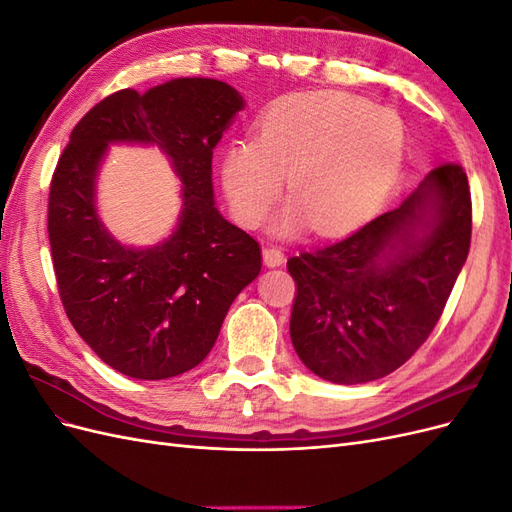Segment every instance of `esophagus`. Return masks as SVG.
Segmentation results:
<instances>
[{
  "instance_id": "1",
  "label": "esophagus",
  "mask_w": 512,
  "mask_h": 512,
  "mask_svg": "<svg viewBox=\"0 0 512 512\" xmlns=\"http://www.w3.org/2000/svg\"><path fill=\"white\" fill-rule=\"evenodd\" d=\"M262 260H265V265L269 269H275V267H282L286 258L280 247H265V250H262Z\"/></svg>"
}]
</instances>
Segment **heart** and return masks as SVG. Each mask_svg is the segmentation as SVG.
Masks as SVG:
<instances>
[{
    "label": "heart",
    "mask_w": 512,
    "mask_h": 512,
    "mask_svg": "<svg viewBox=\"0 0 512 512\" xmlns=\"http://www.w3.org/2000/svg\"><path fill=\"white\" fill-rule=\"evenodd\" d=\"M406 123L391 108L312 91L275 100L258 119L256 141H232L222 158V188L237 222L256 228L282 196L273 224L280 237L312 226L339 237L374 218L404 168Z\"/></svg>",
    "instance_id": "b5f03b06"
}]
</instances>
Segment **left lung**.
Segmentation results:
<instances>
[{
	"instance_id": "8db88e82",
	"label": "left lung",
	"mask_w": 512,
	"mask_h": 512,
	"mask_svg": "<svg viewBox=\"0 0 512 512\" xmlns=\"http://www.w3.org/2000/svg\"><path fill=\"white\" fill-rule=\"evenodd\" d=\"M470 237L468 177L444 164L397 209L292 256L290 339L303 365L335 384L371 382L404 365L440 320Z\"/></svg>"
}]
</instances>
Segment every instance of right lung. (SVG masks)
Returning a JSON list of instances; mask_svg holds the SVG:
<instances>
[{"label":"right lung","instance_id":"1","mask_svg":"<svg viewBox=\"0 0 512 512\" xmlns=\"http://www.w3.org/2000/svg\"><path fill=\"white\" fill-rule=\"evenodd\" d=\"M218 79L121 89L76 123L49 194L59 297L85 344L136 380H166L205 361L228 307L262 267L260 245L213 198V149L243 111ZM111 144L158 146L182 181V211L160 244L115 240L97 215V177Z\"/></svg>","mask_w":512,"mask_h":512}]
</instances>
